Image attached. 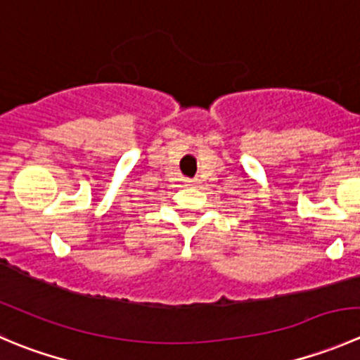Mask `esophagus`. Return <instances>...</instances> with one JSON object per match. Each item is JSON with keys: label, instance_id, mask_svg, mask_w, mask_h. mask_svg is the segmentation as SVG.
I'll return each mask as SVG.
<instances>
[{"label": "esophagus", "instance_id": "obj_1", "mask_svg": "<svg viewBox=\"0 0 360 360\" xmlns=\"http://www.w3.org/2000/svg\"><path fill=\"white\" fill-rule=\"evenodd\" d=\"M184 183H186L188 186H195V184H197V181H195V179H186V181H184Z\"/></svg>", "mask_w": 360, "mask_h": 360}]
</instances>
